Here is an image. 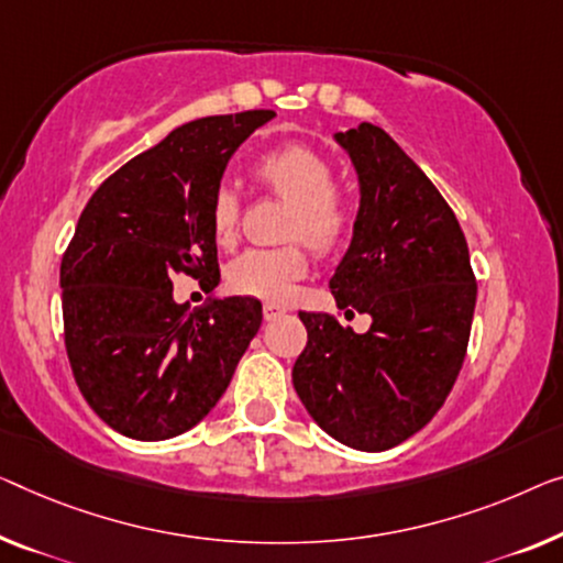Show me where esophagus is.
Returning a JSON list of instances; mask_svg holds the SVG:
<instances>
[{"mask_svg": "<svg viewBox=\"0 0 563 563\" xmlns=\"http://www.w3.org/2000/svg\"><path fill=\"white\" fill-rule=\"evenodd\" d=\"M280 313H285V308L278 303H263V316L265 321H273V318H278Z\"/></svg>", "mask_w": 563, "mask_h": 563, "instance_id": "esophagus-1", "label": "esophagus"}]
</instances>
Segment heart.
Segmentation results:
<instances>
[{"label":"heart","mask_w":563,"mask_h":563,"mask_svg":"<svg viewBox=\"0 0 563 563\" xmlns=\"http://www.w3.org/2000/svg\"><path fill=\"white\" fill-rule=\"evenodd\" d=\"M257 179L275 195L290 201L285 234L303 238L316 250L339 247L354 230V205L333 187V166L323 154L303 144L267 151L255 164ZM240 197L230 184L214 189L209 201V224L220 245H230L238 234ZM303 240L278 247H250L228 265V285L240 296L280 300L308 273Z\"/></svg>","instance_id":"b5f03b06"}]
</instances>
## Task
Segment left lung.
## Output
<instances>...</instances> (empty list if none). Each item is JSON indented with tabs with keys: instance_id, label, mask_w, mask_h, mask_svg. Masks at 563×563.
Returning a JSON list of instances; mask_svg holds the SVG:
<instances>
[{
	"instance_id": "8db88e82",
	"label": "left lung",
	"mask_w": 563,
	"mask_h": 563,
	"mask_svg": "<svg viewBox=\"0 0 563 563\" xmlns=\"http://www.w3.org/2000/svg\"><path fill=\"white\" fill-rule=\"evenodd\" d=\"M358 174L354 238L329 288L366 333L306 313L292 387L333 440L382 452L444 405L465 362L477 283L465 234L427 174L374 123L333 136Z\"/></svg>"
}]
</instances>
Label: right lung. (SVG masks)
Returning <instances> with one entry per match:
<instances>
[{"label": "right lung", "mask_w": 563, "mask_h": 563, "mask_svg": "<svg viewBox=\"0 0 563 563\" xmlns=\"http://www.w3.org/2000/svg\"><path fill=\"white\" fill-rule=\"evenodd\" d=\"M275 111L174 129L96 189L60 263L65 349L93 412L133 440H169L209 415L263 323L255 298L176 303L172 278L220 283L209 201L234 151Z\"/></svg>", "instance_id": "right-lung-1"}]
</instances>
